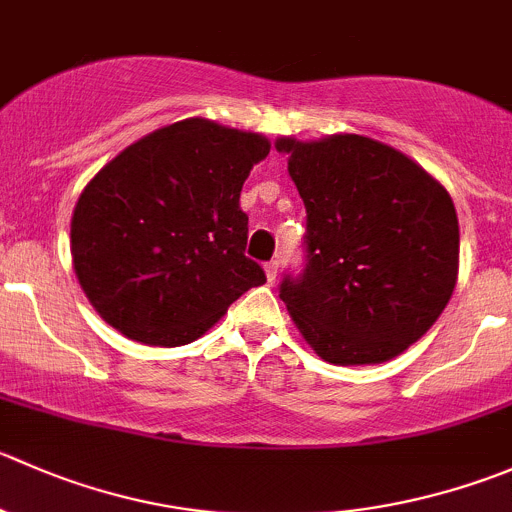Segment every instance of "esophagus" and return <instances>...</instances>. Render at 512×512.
Masks as SVG:
<instances>
[{"instance_id":"obj_1","label":"esophagus","mask_w":512,"mask_h":512,"mask_svg":"<svg viewBox=\"0 0 512 512\" xmlns=\"http://www.w3.org/2000/svg\"><path fill=\"white\" fill-rule=\"evenodd\" d=\"M277 270H280V260H270L265 265V272H267V280L270 282H275V277H277Z\"/></svg>"}]
</instances>
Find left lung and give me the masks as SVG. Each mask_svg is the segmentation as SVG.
I'll return each instance as SVG.
<instances>
[{
	"label": "left lung",
	"instance_id": "8db88e82",
	"mask_svg": "<svg viewBox=\"0 0 512 512\" xmlns=\"http://www.w3.org/2000/svg\"><path fill=\"white\" fill-rule=\"evenodd\" d=\"M307 212L305 267L280 300L332 365L400 355L433 327L458 280L460 230L443 185L403 152L360 135L282 137Z\"/></svg>",
	"mask_w": 512,
	"mask_h": 512
}]
</instances>
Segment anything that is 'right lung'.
<instances>
[{"label": "right lung", "mask_w": 512, "mask_h": 512, "mask_svg": "<svg viewBox=\"0 0 512 512\" xmlns=\"http://www.w3.org/2000/svg\"><path fill=\"white\" fill-rule=\"evenodd\" d=\"M270 142L182 119L114 157L79 195L72 257L84 295L132 340H197L265 270L245 255L240 192Z\"/></svg>", "instance_id": "right-lung-1"}]
</instances>
